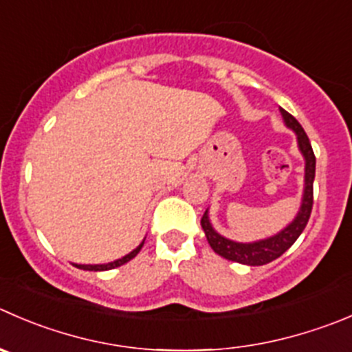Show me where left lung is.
<instances>
[{"label":"left lung","mask_w":352,"mask_h":352,"mask_svg":"<svg viewBox=\"0 0 352 352\" xmlns=\"http://www.w3.org/2000/svg\"><path fill=\"white\" fill-rule=\"evenodd\" d=\"M282 118H284L285 125L296 132L298 135V146L301 155L305 156V190H302L301 208H299L298 214L294 220L280 230L278 234L272 235L268 239H261V241L254 242H235L230 239L223 237L218 234L211 225L210 217H208V210L204 211L203 218H201V227H203L204 234H206L208 242H210L211 249L221 258L228 259V261L242 263V265H249V267H261L267 263L274 261L278 256L284 254L296 241L299 235L305 230L306 223L309 220L313 208V180H315V166L316 158L313 153L311 142H309L308 135H306L305 129L301 127L298 120L292 117L291 113L280 108Z\"/></svg>","instance_id":"obj_1"}]
</instances>
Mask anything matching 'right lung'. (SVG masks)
Instances as JSON below:
<instances>
[{"label": "right lung", "instance_id": "right-lung-1", "mask_svg": "<svg viewBox=\"0 0 352 352\" xmlns=\"http://www.w3.org/2000/svg\"><path fill=\"white\" fill-rule=\"evenodd\" d=\"M142 245H144V241H142L141 244H139L138 248L134 249V251H131V252H129V254H125L124 258L115 259V261H111V263H104V265H75V267L80 268V270H89V272H104V270H111V268L122 267V265H125V263H127V261H131L132 258H135V256H138V252L141 251Z\"/></svg>", "mask_w": 352, "mask_h": 352}]
</instances>
